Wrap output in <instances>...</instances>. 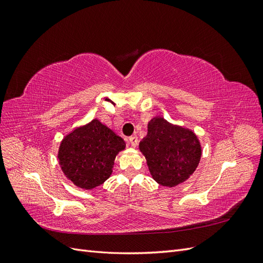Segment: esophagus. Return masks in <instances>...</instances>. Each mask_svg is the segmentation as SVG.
<instances>
[{
    "label": "esophagus",
    "mask_w": 263,
    "mask_h": 263,
    "mask_svg": "<svg viewBox=\"0 0 263 263\" xmlns=\"http://www.w3.org/2000/svg\"><path fill=\"white\" fill-rule=\"evenodd\" d=\"M129 142L133 147H136L138 145V137L137 136H132L129 137Z\"/></svg>",
    "instance_id": "1"
}]
</instances>
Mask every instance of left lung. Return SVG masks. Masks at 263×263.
<instances>
[{"instance_id":"left-lung-1","label":"left lung","mask_w":263,"mask_h":263,"mask_svg":"<svg viewBox=\"0 0 263 263\" xmlns=\"http://www.w3.org/2000/svg\"><path fill=\"white\" fill-rule=\"evenodd\" d=\"M139 149L154 180L170 187L187 180L202 156L200 141L192 130L172 125L162 117L149 122L148 134Z\"/></svg>"}]
</instances>
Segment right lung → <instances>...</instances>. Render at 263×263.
Here are the masks:
<instances>
[{
    "label": "right lung",
    "mask_w": 263,
    "mask_h": 263,
    "mask_svg": "<svg viewBox=\"0 0 263 263\" xmlns=\"http://www.w3.org/2000/svg\"><path fill=\"white\" fill-rule=\"evenodd\" d=\"M125 146L122 137L95 118L62 139L59 164L73 184L91 190L109 178L116 155Z\"/></svg>",
    "instance_id": "add662e5"
}]
</instances>
